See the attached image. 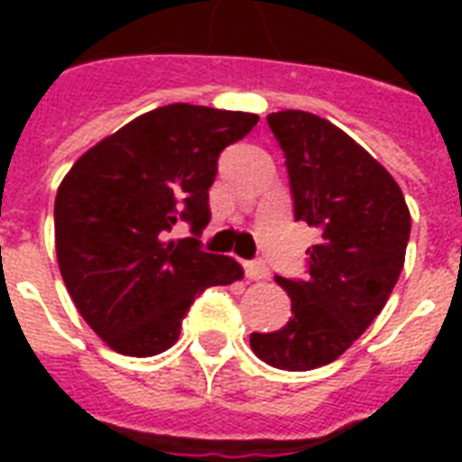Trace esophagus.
I'll return each instance as SVG.
<instances>
[{
	"instance_id": "34e87169",
	"label": "esophagus",
	"mask_w": 462,
	"mask_h": 462,
	"mask_svg": "<svg viewBox=\"0 0 462 462\" xmlns=\"http://www.w3.org/2000/svg\"><path fill=\"white\" fill-rule=\"evenodd\" d=\"M245 271L249 281H266L268 278V266L263 261H249L245 263Z\"/></svg>"
}]
</instances>
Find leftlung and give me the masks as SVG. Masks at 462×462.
Here are the masks:
<instances>
[{"instance_id": "left-lung-1", "label": "left lung", "mask_w": 462, "mask_h": 462, "mask_svg": "<svg viewBox=\"0 0 462 462\" xmlns=\"http://www.w3.org/2000/svg\"><path fill=\"white\" fill-rule=\"evenodd\" d=\"M285 151L295 217L319 230L307 281L275 278L292 319L273 333H252L254 355L288 372L330 365L393 292L405 263L410 210L398 181L328 119L304 110L268 115Z\"/></svg>"}]
</instances>
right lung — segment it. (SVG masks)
Here are the masks:
<instances>
[{
  "label": "right lung",
  "mask_w": 462,
  "mask_h": 462,
  "mask_svg": "<svg viewBox=\"0 0 462 462\" xmlns=\"http://www.w3.org/2000/svg\"><path fill=\"white\" fill-rule=\"evenodd\" d=\"M259 117L174 103L132 119L76 160L54 199L57 263L79 314L119 355L153 357L210 285L245 278L232 256L167 239L208 225L217 155Z\"/></svg>",
  "instance_id": "add662e5"
}]
</instances>
